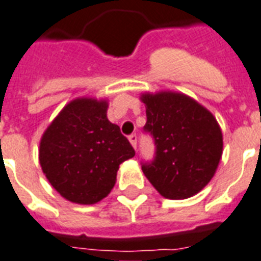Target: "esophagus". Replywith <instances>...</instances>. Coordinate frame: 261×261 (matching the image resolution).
<instances>
[{"mask_svg": "<svg viewBox=\"0 0 261 261\" xmlns=\"http://www.w3.org/2000/svg\"><path fill=\"white\" fill-rule=\"evenodd\" d=\"M129 141H130V144H132V147L136 149L137 148V136L136 135H130V136H129Z\"/></svg>", "mask_w": 261, "mask_h": 261, "instance_id": "1", "label": "esophagus"}]
</instances>
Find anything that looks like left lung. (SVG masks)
Segmentation results:
<instances>
[{"instance_id": "1", "label": "left lung", "mask_w": 261, "mask_h": 261, "mask_svg": "<svg viewBox=\"0 0 261 261\" xmlns=\"http://www.w3.org/2000/svg\"><path fill=\"white\" fill-rule=\"evenodd\" d=\"M140 99L147 113L144 129L156 145L155 160L141 167L144 175L162 197H193L212 180L220 164V124L210 110L183 93H141Z\"/></svg>"}]
</instances>
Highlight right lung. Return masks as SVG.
Wrapping results in <instances>:
<instances>
[{"label": "right lung", "mask_w": 261, "mask_h": 261, "mask_svg": "<svg viewBox=\"0 0 261 261\" xmlns=\"http://www.w3.org/2000/svg\"><path fill=\"white\" fill-rule=\"evenodd\" d=\"M108 98L70 101L40 139L39 162L48 182L67 201L94 205L109 195L118 167L135 149L108 120Z\"/></svg>", "instance_id": "add662e5"}]
</instances>
